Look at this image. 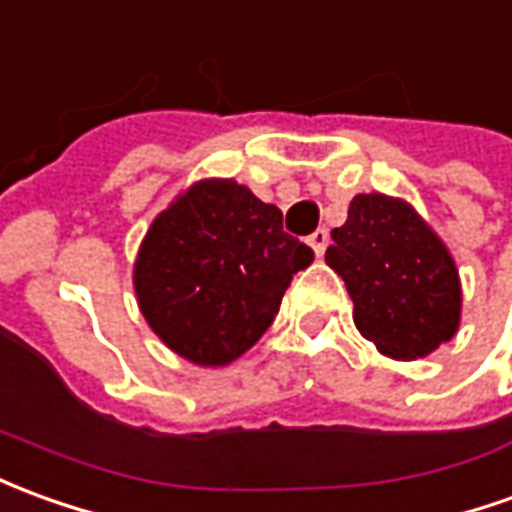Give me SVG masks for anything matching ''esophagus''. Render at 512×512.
Segmentation results:
<instances>
[{"instance_id":"34e87169","label":"esophagus","mask_w":512,"mask_h":512,"mask_svg":"<svg viewBox=\"0 0 512 512\" xmlns=\"http://www.w3.org/2000/svg\"><path fill=\"white\" fill-rule=\"evenodd\" d=\"M307 244L313 246V252H316V257H321V255H324V249H327V244H330V232L321 230V227H318V230L313 232L310 238H307Z\"/></svg>"}]
</instances>
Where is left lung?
Instances as JSON below:
<instances>
[{"label": "left lung", "mask_w": 512, "mask_h": 512, "mask_svg": "<svg viewBox=\"0 0 512 512\" xmlns=\"http://www.w3.org/2000/svg\"><path fill=\"white\" fill-rule=\"evenodd\" d=\"M330 263L355 302V324L382 355L416 360L460 324V280L441 238L402 199L357 194L332 230Z\"/></svg>", "instance_id": "obj_1"}]
</instances>
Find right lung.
I'll list each match as a JSON object with an SVG mask.
<instances>
[{
    "mask_svg": "<svg viewBox=\"0 0 512 512\" xmlns=\"http://www.w3.org/2000/svg\"><path fill=\"white\" fill-rule=\"evenodd\" d=\"M313 249L277 205L235 180L196 182L146 232L135 293L160 341L199 366H227L271 327Z\"/></svg>",
    "mask_w": 512,
    "mask_h": 512,
    "instance_id": "obj_1",
    "label": "right lung"
}]
</instances>
